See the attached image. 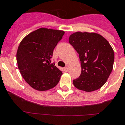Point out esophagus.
I'll use <instances>...</instances> for the list:
<instances>
[{"label":"esophagus","mask_w":125,"mask_h":125,"mask_svg":"<svg viewBox=\"0 0 125 125\" xmlns=\"http://www.w3.org/2000/svg\"><path fill=\"white\" fill-rule=\"evenodd\" d=\"M63 70H64V71H65V72H67L69 71V68H68V67H65L63 68Z\"/></svg>","instance_id":"esophagus-1"}]
</instances>
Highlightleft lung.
Listing matches in <instances>:
<instances>
[{
	"instance_id": "obj_1",
	"label": "left lung",
	"mask_w": 125,
	"mask_h": 125,
	"mask_svg": "<svg viewBox=\"0 0 125 125\" xmlns=\"http://www.w3.org/2000/svg\"><path fill=\"white\" fill-rule=\"evenodd\" d=\"M69 42L79 53L80 76L73 80L79 90L91 92L107 82L114 63V51L109 42L95 32H76L70 35Z\"/></svg>"
}]
</instances>
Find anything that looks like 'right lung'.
Here are the masks:
<instances>
[{
	"mask_svg": "<svg viewBox=\"0 0 125 125\" xmlns=\"http://www.w3.org/2000/svg\"><path fill=\"white\" fill-rule=\"evenodd\" d=\"M64 31L41 28L30 33L20 43L16 61L26 82L38 91L54 87L62 75L51 63L53 49L62 38Z\"/></svg>",
	"mask_w": 125,
	"mask_h": 125,
	"instance_id": "obj_1",
	"label": "right lung"
}]
</instances>
